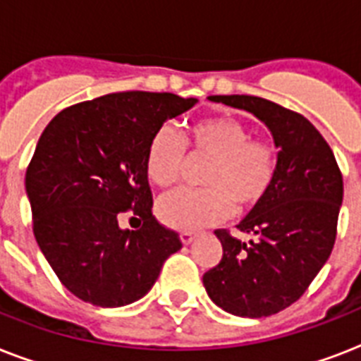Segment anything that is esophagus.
<instances>
[{"mask_svg": "<svg viewBox=\"0 0 361 361\" xmlns=\"http://www.w3.org/2000/svg\"><path fill=\"white\" fill-rule=\"evenodd\" d=\"M195 238H197V234H195V232H181L180 234V240H181V243H183V245H191L192 241H195Z\"/></svg>", "mask_w": 361, "mask_h": 361, "instance_id": "34e87169", "label": "esophagus"}]
</instances>
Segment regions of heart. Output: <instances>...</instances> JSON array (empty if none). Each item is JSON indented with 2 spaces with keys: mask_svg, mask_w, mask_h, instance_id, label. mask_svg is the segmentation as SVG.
<instances>
[{
  "mask_svg": "<svg viewBox=\"0 0 361 361\" xmlns=\"http://www.w3.org/2000/svg\"><path fill=\"white\" fill-rule=\"evenodd\" d=\"M192 155L212 159L202 183L208 189H178L157 202V217L174 231H198L251 212L268 197L277 172L274 144L252 140L251 129L234 116H214L187 129ZM185 164V140L161 127L146 149V174L159 187L174 185Z\"/></svg>",
  "mask_w": 361,
  "mask_h": 361,
  "instance_id": "1",
  "label": "heart"
}]
</instances>
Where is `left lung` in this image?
<instances>
[{"instance_id":"1","label":"left lung","mask_w":361,"mask_h":361,"mask_svg":"<svg viewBox=\"0 0 361 361\" xmlns=\"http://www.w3.org/2000/svg\"><path fill=\"white\" fill-rule=\"evenodd\" d=\"M208 99L255 116L279 149L268 197L238 225L251 240L215 231L223 258L202 277L208 296L223 311L262 319L300 300L330 258L343 178L328 142L302 114L252 95Z\"/></svg>"}]
</instances>
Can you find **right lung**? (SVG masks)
I'll return each instance as SVG.
<instances>
[{"label": "right lung", "instance_id": "right-lung-1", "mask_svg": "<svg viewBox=\"0 0 361 361\" xmlns=\"http://www.w3.org/2000/svg\"><path fill=\"white\" fill-rule=\"evenodd\" d=\"M197 99L123 92L61 110L37 142L25 172L33 234L65 288L97 307H123L155 285L181 249L152 214L146 149L166 120ZM125 211L142 226H119Z\"/></svg>", "mask_w": 361, "mask_h": 361}]
</instances>
